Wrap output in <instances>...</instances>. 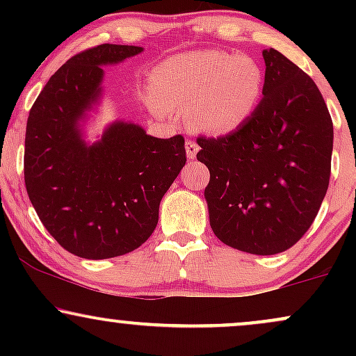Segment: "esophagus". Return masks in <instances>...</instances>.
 I'll return each mask as SVG.
<instances>
[{
    "mask_svg": "<svg viewBox=\"0 0 356 356\" xmlns=\"http://www.w3.org/2000/svg\"><path fill=\"white\" fill-rule=\"evenodd\" d=\"M197 152H199V145L195 144L194 140H187L186 142V154H187V157L194 159L195 155H197Z\"/></svg>",
    "mask_w": 356,
    "mask_h": 356,
    "instance_id": "1",
    "label": "esophagus"
}]
</instances>
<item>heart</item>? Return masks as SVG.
I'll return each mask as SVG.
<instances>
[{
	"instance_id": "obj_1",
	"label": "heart",
	"mask_w": 356,
	"mask_h": 356,
	"mask_svg": "<svg viewBox=\"0 0 356 356\" xmlns=\"http://www.w3.org/2000/svg\"><path fill=\"white\" fill-rule=\"evenodd\" d=\"M263 68L254 58L220 50L174 56L155 68L150 93L159 107L189 113L191 125L211 136L243 127L259 105Z\"/></svg>"
}]
</instances>
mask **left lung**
I'll list each match as a JSON object with an SVG mask.
<instances>
[{
    "instance_id": "1",
    "label": "left lung",
    "mask_w": 356,
    "mask_h": 356,
    "mask_svg": "<svg viewBox=\"0 0 356 356\" xmlns=\"http://www.w3.org/2000/svg\"><path fill=\"white\" fill-rule=\"evenodd\" d=\"M263 58V99L252 117L226 136L197 137V161L211 174L204 195L214 234L269 256L295 246L320 211L333 122L312 76L275 48Z\"/></svg>"
}]
</instances>
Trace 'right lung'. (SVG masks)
<instances>
[{
    "label": "right lung",
    "mask_w": 356,
    "mask_h": 356,
    "mask_svg": "<svg viewBox=\"0 0 356 356\" xmlns=\"http://www.w3.org/2000/svg\"><path fill=\"white\" fill-rule=\"evenodd\" d=\"M140 51L104 43L76 53L47 81L28 115V197L56 243L85 259L142 246L187 161L182 136L150 137L136 124L115 122L92 145L81 138L80 120L100 99L102 67Z\"/></svg>",
    "instance_id": "1"
}]
</instances>
